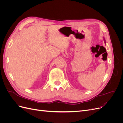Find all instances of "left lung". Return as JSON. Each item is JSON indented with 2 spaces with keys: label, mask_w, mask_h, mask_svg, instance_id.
<instances>
[{
  "label": "left lung",
  "mask_w": 123,
  "mask_h": 123,
  "mask_svg": "<svg viewBox=\"0 0 123 123\" xmlns=\"http://www.w3.org/2000/svg\"><path fill=\"white\" fill-rule=\"evenodd\" d=\"M104 38V41H105V43H106V40H105V38Z\"/></svg>",
  "instance_id": "left-lung-1"
}]
</instances>
